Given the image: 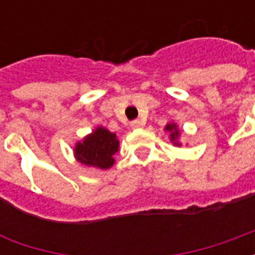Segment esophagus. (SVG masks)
Segmentation results:
<instances>
[{"label": "esophagus", "instance_id": "obj_1", "mask_svg": "<svg viewBox=\"0 0 255 255\" xmlns=\"http://www.w3.org/2000/svg\"><path fill=\"white\" fill-rule=\"evenodd\" d=\"M143 126V122H140V120H133V122H131V127L132 128H139Z\"/></svg>", "mask_w": 255, "mask_h": 255}]
</instances>
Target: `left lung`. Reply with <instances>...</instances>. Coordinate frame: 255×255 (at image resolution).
Segmentation results:
<instances>
[{
	"label": "left lung",
	"instance_id": "left-lung-1",
	"mask_svg": "<svg viewBox=\"0 0 255 255\" xmlns=\"http://www.w3.org/2000/svg\"><path fill=\"white\" fill-rule=\"evenodd\" d=\"M165 129L166 131H171V139L175 142V144H179L176 143V139L177 136H179V129L176 128V126H175V124H168L165 127Z\"/></svg>",
	"mask_w": 255,
	"mask_h": 255
}]
</instances>
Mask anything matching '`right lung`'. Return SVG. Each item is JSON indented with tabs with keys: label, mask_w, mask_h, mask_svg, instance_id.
I'll return each mask as SVG.
<instances>
[{
	"label": "right lung",
	"mask_w": 255,
	"mask_h": 255,
	"mask_svg": "<svg viewBox=\"0 0 255 255\" xmlns=\"http://www.w3.org/2000/svg\"><path fill=\"white\" fill-rule=\"evenodd\" d=\"M119 149L116 133H112L106 128L98 127L83 142H79L75 147V155L79 162L84 165L108 169L113 165V155Z\"/></svg>",
	"instance_id": "obj_1"
}]
</instances>
